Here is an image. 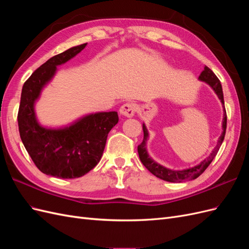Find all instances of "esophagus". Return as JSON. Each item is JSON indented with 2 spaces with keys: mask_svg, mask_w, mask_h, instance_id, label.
Wrapping results in <instances>:
<instances>
[{
  "mask_svg": "<svg viewBox=\"0 0 249 249\" xmlns=\"http://www.w3.org/2000/svg\"><path fill=\"white\" fill-rule=\"evenodd\" d=\"M136 112V105L134 103H125L119 109V113L125 117H133Z\"/></svg>",
  "mask_w": 249,
  "mask_h": 249,
  "instance_id": "obj_1",
  "label": "esophagus"
}]
</instances>
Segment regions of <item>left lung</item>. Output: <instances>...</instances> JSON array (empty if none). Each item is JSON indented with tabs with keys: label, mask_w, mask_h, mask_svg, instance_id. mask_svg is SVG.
<instances>
[{
	"label": "left lung",
	"mask_w": 249,
	"mask_h": 249,
	"mask_svg": "<svg viewBox=\"0 0 249 249\" xmlns=\"http://www.w3.org/2000/svg\"><path fill=\"white\" fill-rule=\"evenodd\" d=\"M198 79L200 81L208 83V84L214 89V91L216 92V94L218 95V97H219V100L221 101V103L223 105V111H224L223 122H222L223 132L221 134V136L219 137V140H218L216 147L213 149V152L211 153V155L207 158V159L203 160L200 164L196 165V166H194L189 169H185V170H171V169H168L166 167L162 166V165L156 163L152 159V158L148 156V154L146 152V141L148 138V132H147L145 124H143V125H142L143 134L144 135H143L142 142L138 145V154H139L140 160H141L142 164L146 167V169L152 172L154 176H156L157 178H159L161 179L167 180V182L180 183V182H184V180L194 179V178H198L201 173L208 168L211 162H212L214 158L216 157L218 150H219V148H220V145L222 144L224 136H225V130H227V111H225V108H224L223 92H222V87L220 84V81L216 77V74L209 69L208 66H205V70L202 71Z\"/></svg>",
	"instance_id": "obj_1"
}]
</instances>
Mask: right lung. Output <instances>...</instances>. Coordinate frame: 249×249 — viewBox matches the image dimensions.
Listing matches in <instances>:
<instances>
[{
    "label": "right lung",
    "instance_id": "add662e5",
    "mask_svg": "<svg viewBox=\"0 0 249 249\" xmlns=\"http://www.w3.org/2000/svg\"><path fill=\"white\" fill-rule=\"evenodd\" d=\"M86 46L83 43L52 57L22 86L18 114L19 136L36 167L48 176L76 178L93 169L101 160L109 132L118 123L115 111L87 115L63 129H47L37 123L34 103L41 89L54 77L58 65Z\"/></svg>",
    "mask_w": 249,
    "mask_h": 249
}]
</instances>
